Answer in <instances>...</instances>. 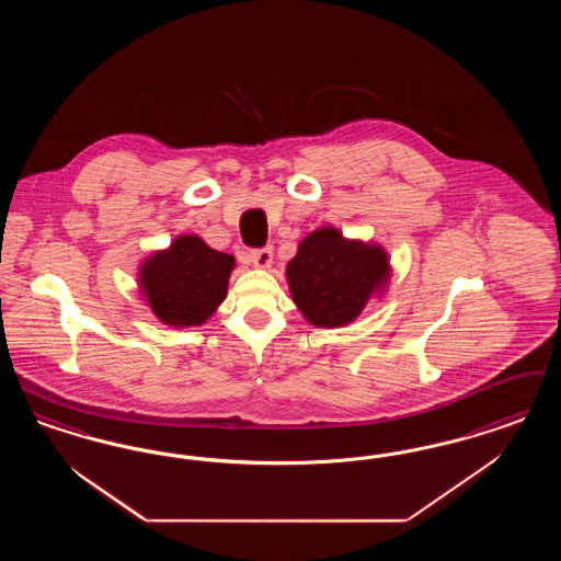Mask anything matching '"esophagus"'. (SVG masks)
<instances>
[{
	"instance_id": "obj_1",
	"label": "esophagus",
	"mask_w": 561,
	"mask_h": 561,
	"mask_svg": "<svg viewBox=\"0 0 561 561\" xmlns=\"http://www.w3.org/2000/svg\"><path fill=\"white\" fill-rule=\"evenodd\" d=\"M250 261L254 267L259 270H267L273 263V250L271 248H261V250H252L250 252Z\"/></svg>"
}]
</instances>
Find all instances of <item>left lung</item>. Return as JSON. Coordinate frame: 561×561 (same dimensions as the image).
I'll use <instances>...</instances> for the list:
<instances>
[{
  "label": "left lung",
  "mask_w": 561,
  "mask_h": 561,
  "mask_svg": "<svg viewBox=\"0 0 561 561\" xmlns=\"http://www.w3.org/2000/svg\"><path fill=\"white\" fill-rule=\"evenodd\" d=\"M390 256L378 242L344 238L332 225L311 231L286 265L291 300L314 328H344L388 288Z\"/></svg>",
  "instance_id": "left-lung-1"
}]
</instances>
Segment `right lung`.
I'll list each match as a JSON object with an SVG mask.
<instances>
[{
	"mask_svg": "<svg viewBox=\"0 0 561 561\" xmlns=\"http://www.w3.org/2000/svg\"><path fill=\"white\" fill-rule=\"evenodd\" d=\"M236 259L208 247L201 236H178L148 254L137 270V288L158 321L169 328L206 323L227 296Z\"/></svg>",
	"mask_w": 561,
	"mask_h": 561,
	"instance_id": "right-lung-1",
	"label": "right lung"
}]
</instances>
